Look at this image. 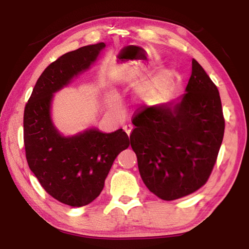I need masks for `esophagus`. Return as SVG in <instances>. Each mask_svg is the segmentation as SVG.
Returning <instances> with one entry per match:
<instances>
[{
    "label": "esophagus",
    "mask_w": 249,
    "mask_h": 249,
    "mask_svg": "<svg viewBox=\"0 0 249 249\" xmlns=\"http://www.w3.org/2000/svg\"><path fill=\"white\" fill-rule=\"evenodd\" d=\"M123 129L125 130V133L128 135L129 136V134L132 133V129H133V125L132 124H125L124 126H123Z\"/></svg>",
    "instance_id": "esophagus-1"
}]
</instances>
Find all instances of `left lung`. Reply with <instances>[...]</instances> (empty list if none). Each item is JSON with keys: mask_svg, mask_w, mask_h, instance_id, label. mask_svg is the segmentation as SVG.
<instances>
[{"mask_svg": "<svg viewBox=\"0 0 249 249\" xmlns=\"http://www.w3.org/2000/svg\"><path fill=\"white\" fill-rule=\"evenodd\" d=\"M185 91L176 104L141 107L132 120L130 146L142 179L165 201L203 187L224 136L220 93L196 59Z\"/></svg>", "mask_w": 249, "mask_h": 249, "instance_id": "1", "label": "left lung"}]
</instances>
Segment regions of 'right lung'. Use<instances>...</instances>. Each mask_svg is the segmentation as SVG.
I'll return each instance as SVG.
<instances>
[{
    "mask_svg": "<svg viewBox=\"0 0 249 249\" xmlns=\"http://www.w3.org/2000/svg\"><path fill=\"white\" fill-rule=\"evenodd\" d=\"M104 43L84 46L59 57L37 80L24 111V146L29 169L44 190L70 206L91 203L104 188L115 158L129 146L123 129L105 134L90 129L64 137L50 119L53 94L89 68Z\"/></svg>",
    "mask_w": 249,
    "mask_h": 249,
    "instance_id": "right-lung-1",
    "label": "right lung"
}]
</instances>
